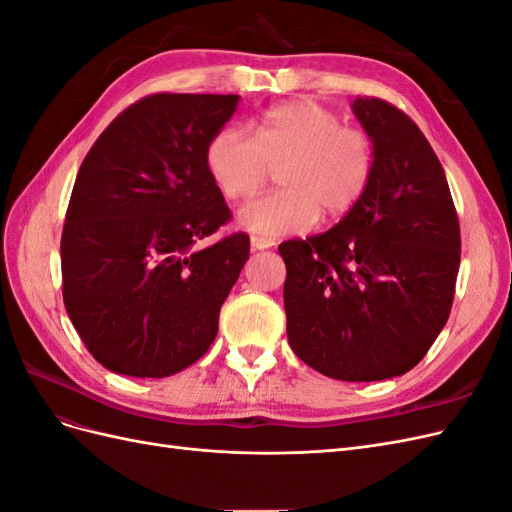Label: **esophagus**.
<instances>
[{
  "mask_svg": "<svg viewBox=\"0 0 512 512\" xmlns=\"http://www.w3.org/2000/svg\"><path fill=\"white\" fill-rule=\"evenodd\" d=\"M250 245H252L254 252H260V250H269V247L275 245V241L265 239V237H252V239H250Z\"/></svg>",
  "mask_w": 512,
  "mask_h": 512,
  "instance_id": "34e87169",
  "label": "esophagus"
}]
</instances>
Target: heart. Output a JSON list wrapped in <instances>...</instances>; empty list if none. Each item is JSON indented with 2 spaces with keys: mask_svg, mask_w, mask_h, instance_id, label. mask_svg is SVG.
Segmentation results:
<instances>
[{
  "mask_svg": "<svg viewBox=\"0 0 512 512\" xmlns=\"http://www.w3.org/2000/svg\"><path fill=\"white\" fill-rule=\"evenodd\" d=\"M211 179L230 198L258 192L269 166H280L282 192L247 203L239 226L275 239L312 228L324 218L348 213L369 188L376 147L361 128H348L339 115L314 100H290L267 108L256 123V138L241 126L211 136L205 151Z\"/></svg>",
  "mask_w": 512,
  "mask_h": 512,
  "instance_id": "heart-1",
  "label": "heart"
}]
</instances>
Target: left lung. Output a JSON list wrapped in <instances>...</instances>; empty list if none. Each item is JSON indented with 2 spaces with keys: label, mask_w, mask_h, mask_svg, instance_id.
<instances>
[{
  "label": "left lung",
  "mask_w": 512,
  "mask_h": 512,
  "mask_svg": "<svg viewBox=\"0 0 512 512\" xmlns=\"http://www.w3.org/2000/svg\"><path fill=\"white\" fill-rule=\"evenodd\" d=\"M352 113L374 138V175L337 226L280 245L286 331L320 374L376 382L410 371L444 329L461 237L444 168L416 123L380 98H356Z\"/></svg>",
  "instance_id": "8db88e82"
}]
</instances>
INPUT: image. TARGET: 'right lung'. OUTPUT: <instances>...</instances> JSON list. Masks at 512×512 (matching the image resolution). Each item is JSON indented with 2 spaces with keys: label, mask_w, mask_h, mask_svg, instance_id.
Segmentation results:
<instances>
[{
  "label": "right lung",
  "mask_w": 512,
  "mask_h": 512,
  "mask_svg": "<svg viewBox=\"0 0 512 512\" xmlns=\"http://www.w3.org/2000/svg\"><path fill=\"white\" fill-rule=\"evenodd\" d=\"M237 104L235 94L147 96L111 121L79 168L61 232L64 303L115 374L173 376L218 335L250 237L200 245L230 220L205 151Z\"/></svg>",
  "instance_id": "1"
}]
</instances>
